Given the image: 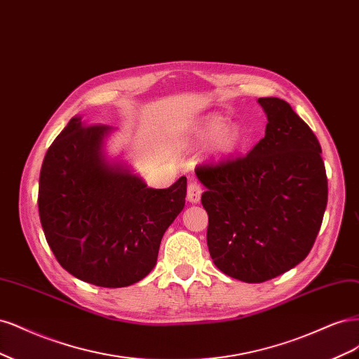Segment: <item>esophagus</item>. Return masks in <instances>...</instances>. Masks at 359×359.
Wrapping results in <instances>:
<instances>
[{
    "label": "esophagus",
    "instance_id": "esophagus-1",
    "mask_svg": "<svg viewBox=\"0 0 359 359\" xmlns=\"http://www.w3.org/2000/svg\"><path fill=\"white\" fill-rule=\"evenodd\" d=\"M201 194H203V188L201 184L196 182V180H191L188 183V201L189 203H198L201 198Z\"/></svg>",
    "mask_w": 359,
    "mask_h": 359
}]
</instances>
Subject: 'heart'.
Instances as JSON below:
<instances>
[{
	"mask_svg": "<svg viewBox=\"0 0 359 359\" xmlns=\"http://www.w3.org/2000/svg\"><path fill=\"white\" fill-rule=\"evenodd\" d=\"M201 137L205 140H213V149L215 152L219 155H228L233 154L240 147L241 144V133L236 125H228L224 126V122L215 119L210 121L201 131Z\"/></svg>",
	"mask_w": 359,
	"mask_h": 359,
	"instance_id": "obj_1",
	"label": "heart"
}]
</instances>
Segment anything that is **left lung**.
Masks as SVG:
<instances>
[{
    "instance_id": "left-lung-1",
    "label": "left lung",
    "mask_w": 359,
    "mask_h": 359,
    "mask_svg": "<svg viewBox=\"0 0 359 359\" xmlns=\"http://www.w3.org/2000/svg\"><path fill=\"white\" fill-rule=\"evenodd\" d=\"M265 135L245 156L195 168L205 187L207 246L216 267L261 283L304 261L322 225L328 180L310 126L280 98H259Z\"/></svg>"
}]
</instances>
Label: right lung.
<instances>
[{"label":"right lung","mask_w":359,"mask_h":359,"mask_svg":"<svg viewBox=\"0 0 359 359\" xmlns=\"http://www.w3.org/2000/svg\"><path fill=\"white\" fill-rule=\"evenodd\" d=\"M107 125L73 118L46 152L39 213L46 240L68 273L102 287L130 286L156 264L167 228L184 207L187 177L167 189L104 155Z\"/></svg>","instance_id":"obj_1"}]
</instances>
